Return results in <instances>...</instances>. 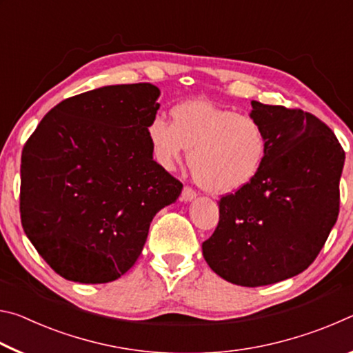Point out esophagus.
I'll return each instance as SVG.
<instances>
[{"label":"esophagus","mask_w":353,"mask_h":353,"mask_svg":"<svg viewBox=\"0 0 353 353\" xmlns=\"http://www.w3.org/2000/svg\"><path fill=\"white\" fill-rule=\"evenodd\" d=\"M194 198H196V191L191 190L190 187H183L182 194H181V199L183 202H190V201H193Z\"/></svg>","instance_id":"esophagus-1"}]
</instances>
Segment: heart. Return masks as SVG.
Masks as SVG:
<instances>
[{
	"label": "heart",
	"instance_id": "obj_1",
	"mask_svg": "<svg viewBox=\"0 0 353 353\" xmlns=\"http://www.w3.org/2000/svg\"><path fill=\"white\" fill-rule=\"evenodd\" d=\"M148 139L157 162L171 168L188 152V166L210 193L240 190L260 170L266 151L261 124L250 115L223 109L205 99H191L171 109V123L154 117Z\"/></svg>",
	"mask_w": 353,
	"mask_h": 353
}]
</instances>
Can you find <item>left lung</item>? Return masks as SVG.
<instances>
[{"label":"left lung","instance_id":"left-lung-1","mask_svg":"<svg viewBox=\"0 0 353 353\" xmlns=\"http://www.w3.org/2000/svg\"><path fill=\"white\" fill-rule=\"evenodd\" d=\"M250 104L265 159L252 181L219 199V223L202 255L219 277L254 288L294 277L318 256L338 219L345 154L312 113Z\"/></svg>","mask_w":353,"mask_h":353}]
</instances>
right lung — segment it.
<instances>
[{"instance_id":"1","label":"right lung","mask_w":353,"mask_h":353,"mask_svg":"<svg viewBox=\"0 0 353 353\" xmlns=\"http://www.w3.org/2000/svg\"><path fill=\"white\" fill-rule=\"evenodd\" d=\"M160 90L107 85L59 103L21 154L20 213L29 241L59 276L113 282L145 246L155 213L182 183L152 159L148 124Z\"/></svg>"}]
</instances>
